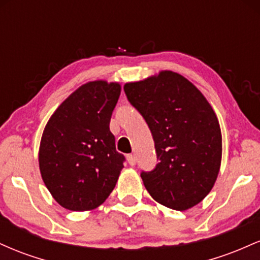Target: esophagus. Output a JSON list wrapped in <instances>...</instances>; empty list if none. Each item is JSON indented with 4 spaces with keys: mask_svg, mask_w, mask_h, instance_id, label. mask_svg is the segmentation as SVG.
Listing matches in <instances>:
<instances>
[{
    "mask_svg": "<svg viewBox=\"0 0 260 260\" xmlns=\"http://www.w3.org/2000/svg\"><path fill=\"white\" fill-rule=\"evenodd\" d=\"M127 161H128V164H129L131 166H134V165H136V162H137L136 156H134V155H132V154L127 155Z\"/></svg>",
    "mask_w": 260,
    "mask_h": 260,
    "instance_id": "1",
    "label": "esophagus"
}]
</instances>
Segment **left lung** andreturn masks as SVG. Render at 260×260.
Returning a JSON list of instances; mask_svg holds the SVG:
<instances>
[{
    "mask_svg": "<svg viewBox=\"0 0 260 260\" xmlns=\"http://www.w3.org/2000/svg\"><path fill=\"white\" fill-rule=\"evenodd\" d=\"M123 89L155 143L156 166L140 172L149 194L175 210L194 207L210 192L220 170L221 131L215 112L189 80L170 71Z\"/></svg>",
    "mask_w": 260,
    "mask_h": 260,
    "instance_id": "left-lung-1",
    "label": "left lung"
}]
</instances>
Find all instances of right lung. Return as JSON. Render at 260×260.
Wrapping results in <instances>:
<instances>
[{
    "mask_svg": "<svg viewBox=\"0 0 260 260\" xmlns=\"http://www.w3.org/2000/svg\"><path fill=\"white\" fill-rule=\"evenodd\" d=\"M121 94L117 83L90 82L59 105L45 127L39 165L45 186L66 209L99 207L116 186L123 154L110 131Z\"/></svg>",
    "mask_w": 260,
    "mask_h": 260,
    "instance_id": "obj_1",
    "label": "right lung"
}]
</instances>
